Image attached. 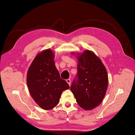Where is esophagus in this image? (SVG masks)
I'll return each mask as SVG.
<instances>
[{
  "instance_id": "obj_1",
  "label": "esophagus",
  "mask_w": 135,
  "mask_h": 135,
  "mask_svg": "<svg viewBox=\"0 0 135 135\" xmlns=\"http://www.w3.org/2000/svg\"><path fill=\"white\" fill-rule=\"evenodd\" d=\"M66 81H67V82L68 83V84L70 86V85H71V80L70 79H68L66 80Z\"/></svg>"
}]
</instances>
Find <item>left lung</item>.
<instances>
[{
    "mask_svg": "<svg viewBox=\"0 0 135 135\" xmlns=\"http://www.w3.org/2000/svg\"><path fill=\"white\" fill-rule=\"evenodd\" d=\"M78 60V81L71 87L78 105L91 110L101 104L107 90V70L101 59L93 51L86 50L81 53L71 52Z\"/></svg>",
    "mask_w": 135,
    "mask_h": 135,
    "instance_id": "8db88e82",
    "label": "left lung"
}]
</instances>
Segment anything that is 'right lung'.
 I'll use <instances>...</instances> for the list:
<instances>
[{
	"label": "right lung",
	"mask_w": 135,
	"mask_h": 135,
	"mask_svg": "<svg viewBox=\"0 0 135 135\" xmlns=\"http://www.w3.org/2000/svg\"><path fill=\"white\" fill-rule=\"evenodd\" d=\"M54 51L47 49L39 52L31 63L27 74V86L40 107L49 110L59 104L62 92L70 88L60 76L54 64Z\"/></svg>",
	"instance_id": "add662e5"
}]
</instances>
